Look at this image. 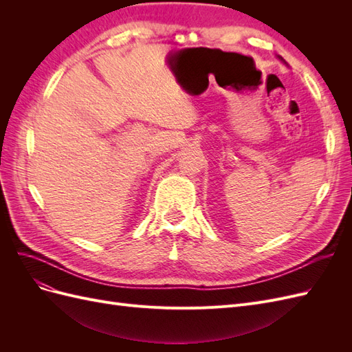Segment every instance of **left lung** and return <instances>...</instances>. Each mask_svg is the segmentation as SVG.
I'll return each instance as SVG.
<instances>
[{
  "instance_id": "left-lung-1",
  "label": "left lung",
  "mask_w": 352,
  "mask_h": 352,
  "mask_svg": "<svg viewBox=\"0 0 352 352\" xmlns=\"http://www.w3.org/2000/svg\"><path fill=\"white\" fill-rule=\"evenodd\" d=\"M278 57H279V58H280V60H282V61H285V60H283V58H282V57H280V56H278Z\"/></svg>"
}]
</instances>
